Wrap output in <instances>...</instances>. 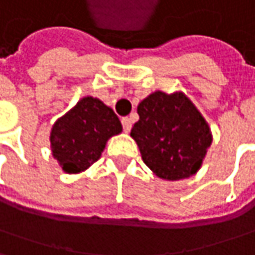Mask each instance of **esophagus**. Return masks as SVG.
Listing matches in <instances>:
<instances>
[{
	"label": "esophagus",
	"mask_w": 255,
	"mask_h": 255,
	"mask_svg": "<svg viewBox=\"0 0 255 255\" xmlns=\"http://www.w3.org/2000/svg\"><path fill=\"white\" fill-rule=\"evenodd\" d=\"M121 123H123L124 131H126V132H129V129H131V126H132V123H131V118H128V117H124V118L121 120Z\"/></svg>",
	"instance_id": "1"
}]
</instances>
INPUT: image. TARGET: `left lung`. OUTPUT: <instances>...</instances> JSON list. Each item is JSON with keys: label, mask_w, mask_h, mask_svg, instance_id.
Segmentation results:
<instances>
[{"label": "left lung", "mask_w": 255, "mask_h": 255, "mask_svg": "<svg viewBox=\"0 0 255 255\" xmlns=\"http://www.w3.org/2000/svg\"><path fill=\"white\" fill-rule=\"evenodd\" d=\"M137 113L140 120L129 135L145 166L170 182L196 174L212 144V131L186 94L154 91L138 104Z\"/></svg>", "instance_id": "left-lung-1"}]
</instances>
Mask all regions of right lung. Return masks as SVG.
Instances as JSON below:
<instances>
[{
	"mask_svg": "<svg viewBox=\"0 0 255 255\" xmlns=\"http://www.w3.org/2000/svg\"><path fill=\"white\" fill-rule=\"evenodd\" d=\"M121 131L113 108L98 98L83 97L53 124L52 156L65 173H82L99 160L108 140Z\"/></svg>",
	"mask_w": 255,
	"mask_h": 255,
	"instance_id": "1",
	"label": "right lung"
}]
</instances>
